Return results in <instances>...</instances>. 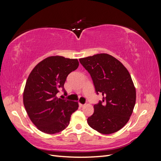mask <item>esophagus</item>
<instances>
[{"instance_id": "34e87169", "label": "esophagus", "mask_w": 161, "mask_h": 161, "mask_svg": "<svg viewBox=\"0 0 161 161\" xmlns=\"http://www.w3.org/2000/svg\"><path fill=\"white\" fill-rule=\"evenodd\" d=\"M79 106L80 107V108H83V107L85 106V105L84 104H82V103H79Z\"/></svg>"}]
</instances>
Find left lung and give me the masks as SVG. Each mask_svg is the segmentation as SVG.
I'll use <instances>...</instances> for the list:
<instances>
[{
  "label": "left lung",
  "mask_w": 161,
  "mask_h": 161,
  "mask_svg": "<svg viewBox=\"0 0 161 161\" xmlns=\"http://www.w3.org/2000/svg\"><path fill=\"white\" fill-rule=\"evenodd\" d=\"M79 61L91 75L97 93L103 95L102 102L94 105V113L87 123L101 134L116 132L128 123L136 103V88L130 72L108 53H97Z\"/></svg>",
  "instance_id": "obj_1"
}]
</instances>
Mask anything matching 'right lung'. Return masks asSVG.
<instances>
[{"mask_svg": "<svg viewBox=\"0 0 161 161\" xmlns=\"http://www.w3.org/2000/svg\"><path fill=\"white\" fill-rule=\"evenodd\" d=\"M77 59L52 56L42 60L29 75L23 91V104L29 118L42 132L53 134L69 125L79 108L78 101L58 98L66 77L79 67Z\"/></svg>", "mask_w": 161, "mask_h": 161, "instance_id": "obj_1", "label": "right lung"}]
</instances>
